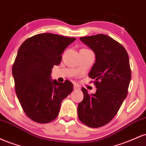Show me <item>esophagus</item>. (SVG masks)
I'll use <instances>...</instances> for the list:
<instances>
[{
	"label": "esophagus",
	"instance_id": "1",
	"mask_svg": "<svg viewBox=\"0 0 146 146\" xmlns=\"http://www.w3.org/2000/svg\"><path fill=\"white\" fill-rule=\"evenodd\" d=\"M73 89H74V90H80V87L78 85L75 84L74 86H73Z\"/></svg>",
	"mask_w": 146,
	"mask_h": 146
}]
</instances>
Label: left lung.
Instances as JSON below:
<instances>
[{"label": "left lung", "mask_w": 146, "mask_h": 146, "mask_svg": "<svg viewBox=\"0 0 146 146\" xmlns=\"http://www.w3.org/2000/svg\"><path fill=\"white\" fill-rule=\"evenodd\" d=\"M80 40L93 50L95 62L88 76L94 80L95 94L82 88L83 100L78 104V118L90 128H99L111 121L128 94L131 80L126 50L104 34L81 37Z\"/></svg>", "instance_id": "obj_1"}]
</instances>
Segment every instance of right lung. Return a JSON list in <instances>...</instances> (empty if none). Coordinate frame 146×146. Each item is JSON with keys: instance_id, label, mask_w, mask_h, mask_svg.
Masks as SVG:
<instances>
[{"instance_id": "right-lung-1", "label": "right lung", "mask_w": 146, "mask_h": 146, "mask_svg": "<svg viewBox=\"0 0 146 146\" xmlns=\"http://www.w3.org/2000/svg\"><path fill=\"white\" fill-rule=\"evenodd\" d=\"M75 40L44 33L28 38L20 46L12 67L15 90L23 110L33 121L46 123L54 120L61 102L73 91L71 82L52 80L51 73Z\"/></svg>"}]
</instances>
